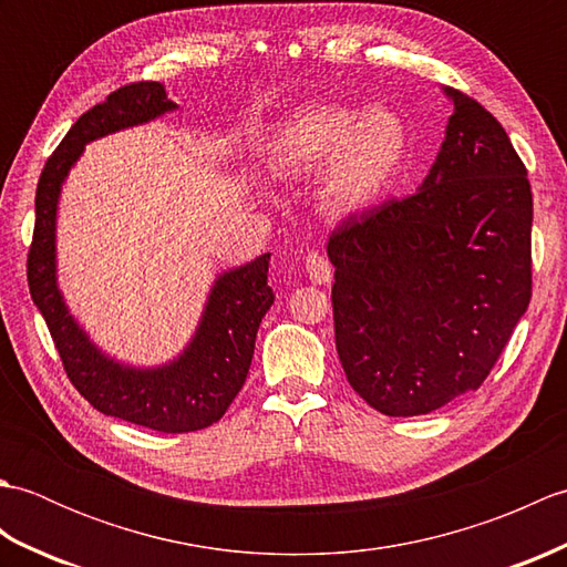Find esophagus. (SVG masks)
I'll list each match as a JSON object with an SVG mask.
<instances>
[{
  "label": "esophagus",
  "mask_w": 567,
  "mask_h": 567,
  "mask_svg": "<svg viewBox=\"0 0 567 567\" xmlns=\"http://www.w3.org/2000/svg\"><path fill=\"white\" fill-rule=\"evenodd\" d=\"M305 270H307L311 282H317V285L331 282V265L327 258L319 256V252H309L305 260Z\"/></svg>",
  "instance_id": "obj_1"
}]
</instances>
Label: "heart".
<instances>
[{
  "mask_svg": "<svg viewBox=\"0 0 567 567\" xmlns=\"http://www.w3.org/2000/svg\"><path fill=\"white\" fill-rule=\"evenodd\" d=\"M409 128L390 106L319 104L277 131L268 161L275 175L309 177L323 171L321 207L333 216L363 214L388 197L409 158Z\"/></svg>",
  "mask_w": 567,
  "mask_h": 567,
  "instance_id": "heart-1",
  "label": "heart"
}]
</instances>
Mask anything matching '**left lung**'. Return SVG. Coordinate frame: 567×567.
I'll use <instances>...</instances> for the list:
<instances>
[{"label": "left lung", "mask_w": 567, "mask_h": 567, "mask_svg": "<svg viewBox=\"0 0 567 567\" xmlns=\"http://www.w3.org/2000/svg\"><path fill=\"white\" fill-rule=\"evenodd\" d=\"M443 94L453 114L421 187L329 238L336 351L351 388L388 416L477 390L532 299L526 167L483 104Z\"/></svg>", "instance_id": "obj_1"}]
</instances>
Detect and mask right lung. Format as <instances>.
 Segmentation results:
<instances>
[{
	"label": "right lung",
	"instance_id": "obj_1",
	"mask_svg": "<svg viewBox=\"0 0 567 567\" xmlns=\"http://www.w3.org/2000/svg\"><path fill=\"white\" fill-rule=\"evenodd\" d=\"M175 110L161 82H134L82 114L41 173L29 248L31 299L48 323L70 382L102 414L163 433L216 424L244 388L258 327L275 302L268 285L270 252L216 277L183 353L163 365L136 368L106 355L70 315L58 287L55 224L60 189L87 143Z\"/></svg>",
	"mask_w": 567,
	"mask_h": 567
}]
</instances>
